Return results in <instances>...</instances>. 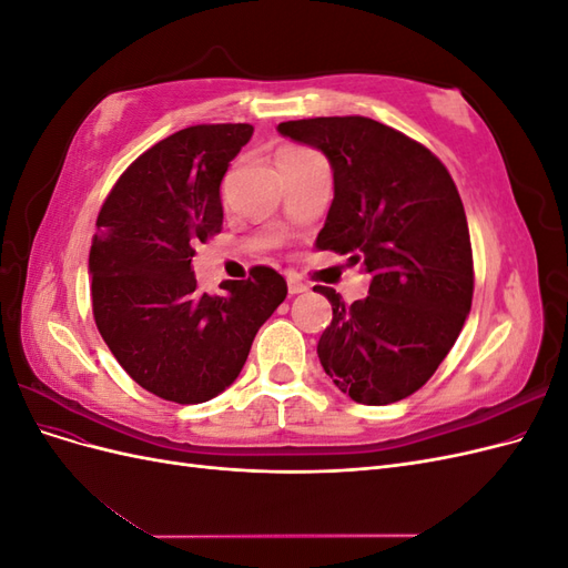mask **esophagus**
I'll list each match as a JSON object with an SVG mask.
<instances>
[{"mask_svg":"<svg viewBox=\"0 0 568 568\" xmlns=\"http://www.w3.org/2000/svg\"><path fill=\"white\" fill-rule=\"evenodd\" d=\"M286 284H288V294L291 296H298V294H305V291H307V286L301 280H296V277H288Z\"/></svg>","mask_w":568,"mask_h":568,"instance_id":"esophagus-1","label":"esophagus"}]
</instances>
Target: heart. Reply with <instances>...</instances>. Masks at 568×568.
Returning <instances> with one entry per match:
<instances>
[{
    "label": "heart",
    "instance_id": "b5f03b06",
    "mask_svg": "<svg viewBox=\"0 0 568 568\" xmlns=\"http://www.w3.org/2000/svg\"><path fill=\"white\" fill-rule=\"evenodd\" d=\"M296 151H298V149H286V151L280 153V156H284V153H296Z\"/></svg>",
    "mask_w": 568,
    "mask_h": 568
}]
</instances>
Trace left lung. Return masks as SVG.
<instances>
[{
  "label": "left lung",
  "mask_w": 568,
  "mask_h": 568,
  "mask_svg": "<svg viewBox=\"0 0 568 568\" xmlns=\"http://www.w3.org/2000/svg\"><path fill=\"white\" fill-rule=\"evenodd\" d=\"M277 132L332 165L334 201L315 246L369 274V296L351 305L315 286L334 313L317 341L320 363L355 403H398L432 379L471 311L457 186L432 151L372 118L288 120Z\"/></svg>",
  "instance_id": "8db88e82"
}]
</instances>
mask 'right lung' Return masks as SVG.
Returning a JSON list of instances; mask_svg holds the SVG:
<instances>
[{
	"label": "right lung",
	"instance_id": "add662e5",
	"mask_svg": "<svg viewBox=\"0 0 568 568\" xmlns=\"http://www.w3.org/2000/svg\"><path fill=\"white\" fill-rule=\"evenodd\" d=\"M253 128L194 125L144 151L97 220L90 251L101 338L132 379L163 400L194 405L230 388L251 343L286 298L272 267L225 294L196 288L194 246L220 232V182Z\"/></svg>",
	"mask_w": 568,
	"mask_h": 568
}]
</instances>
